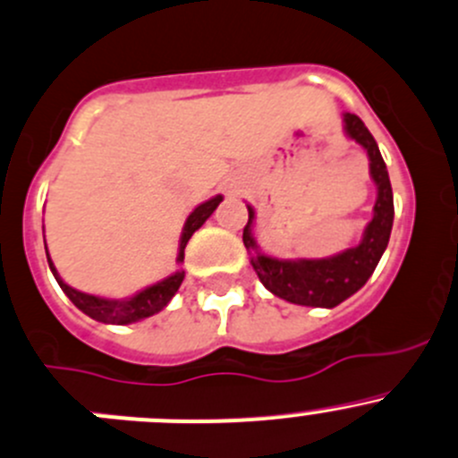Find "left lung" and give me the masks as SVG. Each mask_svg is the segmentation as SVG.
Returning <instances> with one entry per match:
<instances>
[{
	"label": "left lung",
	"mask_w": 458,
	"mask_h": 458,
	"mask_svg": "<svg viewBox=\"0 0 458 458\" xmlns=\"http://www.w3.org/2000/svg\"><path fill=\"white\" fill-rule=\"evenodd\" d=\"M344 131L352 140L367 149L369 157V174L374 179L378 197L374 206V219L367 224L362 242L324 259H277L259 252L252 237L255 210L248 206V224L243 228V246L250 252V264L259 282L273 295L300 306H319L333 309L353 293L360 291L378 266L385 248L389 243L394 224V194L389 183L387 165L380 149L365 123L356 114H344Z\"/></svg>",
	"instance_id": "left-lung-1"
}]
</instances>
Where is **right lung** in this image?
<instances>
[{
	"label": "right lung",
	"instance_id": "obj_1",
	"mask_svg": "<svg viewBox=\"0 0 458 458\" xmlns=\"http://www.w3.org/2000/svg\"><path fill=\"white\" fill-rule=\"evenodd\" d=\"M221 201H224V197H221V194H216V197H212L210 201H206V203H201V206L194 208L192 215L188 216V221H185V225H183V233H181L179 257H176V261H179V264L183 261L185 246H188L190 237H192V234L197 233L203 224H206L208 216L216 210V206H219ZM44 248H47V243H44ZM47 259H48V268H51L53 277L57 279V284H60L62 291L66 293V297H69V300L73 301V304L78 306L84 315H89V318L98 319V322H105V324H131V322H139V319H145V318H149V315L158 313V310H163L167 304H170V300L174 297V293L179 291L181 282H183V277H185V270H176L174 275L165 277L163 282H157V284H152V286L143 288V291H139L136 295L125 297V300H106V297L89 295V293L71 288L69 284L62 282V277L57 275V270H55V266H53L48 252H47Z\"/></svg>",
	"mask_w": 458,
	"mask_h": 458
}]
</instances>
